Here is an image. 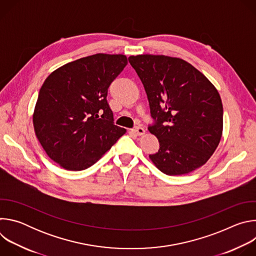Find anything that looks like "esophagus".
I'll list each match as a JSON object with an SVG mask.
<instances>
[{
	"mask_svg": "<svg viewBox=\"0 0 256 256\" xmlns=\"http://www.w3.org/2000/svg\"><path fill=\"white\" fill-rule=\"evenodd\" d=\"M132 132H134L136 134H138V136H144V134H146L144 128H142V126H136V128L132 130Z\"/></svg>",
	"mask_w": 256,
	"mask_h": 256,
	"instance_id": "34e87169",
	"label": "esophagus"
}]
</instances>
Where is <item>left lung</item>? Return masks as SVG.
I'll return each instance as SVG.
<instances>
[{
  "mask_svg": "<svg viewBox=\"0 0 256 256\" xmlns=\"http://www.w3.org/2000/svg\"><path fill=\"white\" fill-rule=\"evenodd\" d=\"M128 62L156 120L149 126L160 142L158 153L149 156L153 164L167 175L188 174L206 164L223 134V104L216 88L179 58L138 54Z\"/></svg>",
  "mask_w": 256,
  "mask_h": 256,
  "instance_id": "8db88e82",
  "label": "left lung"
}]
</instances>
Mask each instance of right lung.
<instances>
[{"mask_svg": "<svg viewBox=\"0 0 256 256\" xmlns=\"http://www.w3.org/2000/svg\"><path fill=\"white\" fill-rule=\"evenodd\" d=\"M128 64L124 54H96L54 70L42 84L32 116L48 156L70 171L96 163L126 132L114 124L106 97Z\"/></svg>", "mask_w": 256, "mask_h": 256, "instance_id": "right-lung-1", "label": "right lung"}]
</instances>
